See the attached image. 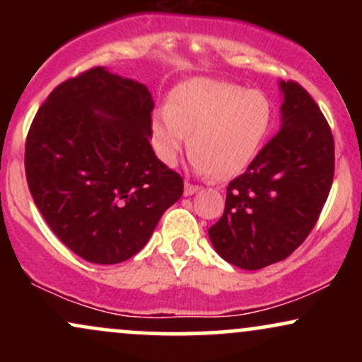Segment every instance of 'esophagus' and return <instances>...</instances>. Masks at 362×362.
Listing matches in <instances>:
<instances>
[{"mask_svg":"<svg viewBox=\"0 0 362 362\" xmlns=\"http://www.w3.org/2000/svg\"><path fill=\"white\" fill-rule=\"evenodd\" d=\"M199 190V185H194L190 184V182H185V189H184V194L185 195H192Z\"/></svg>","mask_w":362,"mask_h":362,"instance_id":"1","label":"esophagus"}]
</instances>
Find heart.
<instances>
[{
    "label": "heart",
    "mask_w": 362,
    "mask_h": 362,
    "mask_svg": "<svg viewBox=\"0 0 362 362\" xmlns=\"http://www.w3.org/2000/svg\"><path fill=\"white\" fill-rule=\"evenodd\" d=\"M271 122L272 105L262 91L192 78L170 93L167 109L155 112L151 143L158 158L173 167L189 136L194 168L223 180L250 165Z\"/></svg>",
    "instance_id": "b5f03b06"
}]
</instances>
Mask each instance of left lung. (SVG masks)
Wrapping results in <instances>:
<instances>
[{
    "mask_svg": "<svg viewBox=\"0 0 362 362\" xmlns=\"http://www.w3.org/2000/svg\"><path fill=\"white\" fill-rule=\"evenodd\" d=\"M281 131L230 182L219 221L209 228L214 250L245 271L284 260L305 242L332 182L334 136L300 83L281 81Z\"/></svg>",
    "mask_w": 362,
    "mask_h": 362,
    "instance_id": "left-lung-1",
    "label": "left lung"
}]
</instances>
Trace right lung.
<instances>
[{"label":"right lung","mask_w":362,"mask_h":362,"mask_svg":"<svg viewBox=\"0 0 362 362\" xmlns=\"http://www.w3.org/2000/svg\"><path fill=\"white\" fill-rule=\"evenodd\" d=\"M151 93L91 68L62 81L37 110L25 143L28 190L69 250L93 264L136 255L184 192L153 151Z\"/></svg>","instance_id":"obj_1"}]
</instances>
